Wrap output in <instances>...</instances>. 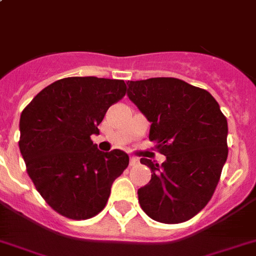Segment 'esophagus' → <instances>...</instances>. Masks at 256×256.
Masks as SVG:
<instances>
[{
  "label": "esophagus",
  "mask_w": 256,
  "mask_h": 256,
  "mask_svg": "<svg viewBox=\"0 0 256 256\" xmlns=\"http://www.w3.org/2000/svg\"><path fill=\"white\" fill-rule=\"evenodd\" d=\"M139 164L138 158H135V156H130V166H135V165Z\"/></svg>",
  "instance_id": "34e87169"
}]
</instances>
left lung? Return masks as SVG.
Here are the masks:
<instances>
[{
  "label": "left lung",
  "mask_w": 256,
  "mask_h": 256,
  "mask_svg": "<svg viewBox=\"0 0 256 256\" xmlns=\"http://www.w3.org/2000/svg\"><path fill=\"white\" fill-rule=\"evenodd\" d=\"M128 98L151 122L150 140L166 156L148 158L151 181L138 190L142 210L154 221L180 224L211 200L228 158V122L206 90L177 78L130 80Z\"/></svg>",
  "instance_id": "left-lung-1"
}]
</instances>
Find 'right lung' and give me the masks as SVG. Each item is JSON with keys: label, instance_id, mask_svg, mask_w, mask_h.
<instances>
[{"label": "right lung", "instance_id": "obj_1", "mask_svg": "<svg viewBox=\"0 0 256 256\" xmlns=\"http://www.w3.org/2000/svg\"><path fill=\"white\" fill-rule=\"evenodd\" d=\"M126 94L120 79L72 76L54 82L20 114L19 150L30 178L56 212L86 220L104 210L112 184L128 168L121 150L91 140L110 105Z\"/></svg>", "mask_w": 256, "mask_h": 256}]
</instances>
